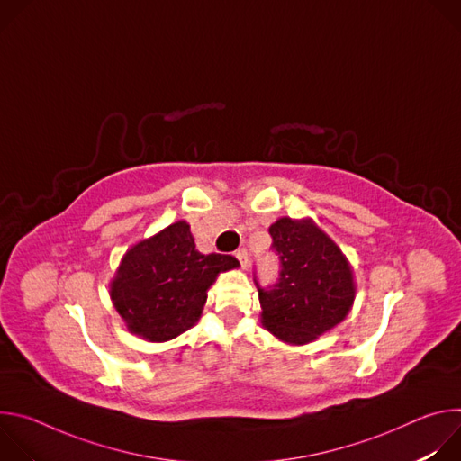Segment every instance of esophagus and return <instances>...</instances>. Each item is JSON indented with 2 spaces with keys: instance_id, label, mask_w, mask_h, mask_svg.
Masks as SVG:
<instances>
[{
  "instance_id": "obj_1",
  "label": "esophagus",
  "mask_w": 461,
  "mask_h": 461,
  "mask_svg": "<svg viewBox=\"0 0 461 461\" xmlns=\"http://www.w3.org/2000/svg\"><path fill=\"white\" fill-rule=\"evenodd\" d=\"M235 257L239 258L242 270H246V268H248V251H246L244 248H242V249H237V251H235Z\"/></svg>"
}]
</instances>
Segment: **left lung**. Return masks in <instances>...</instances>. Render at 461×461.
I'll use <instances>...</instances> for the list:
<instances>
[{
	"label": "left lung",
	"instance_id": "left-lung-1",
	"mask_svg": "<svg viewBox=\"0 0 461 461\" xmlns=\"http://www.w3.org/2000/svg\"><path fill=\"white\" fill-rule=\"evenodd\" d=\"M270 235L281 260V277L270 290L258 288L260 322L286 345L313 343L352 310V265L308 217H281L270 226Z\"/></svg>",
	"mask_w": 461,
	"mask_h": 461
}]
</instances>
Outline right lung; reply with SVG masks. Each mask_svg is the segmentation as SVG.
<instances>
[{
    "instance_id": "obj_1",
    "label": "right lung",
    "mask_w": 461,
    "mask_h": 461,
    "mask_svg": "<svg viewBox=\"0 0 461 461\" xmlns=\"http://www.w3.org/2000/svg\"><path fill=\"white\" fill-rule=\"evenodd\" d=\"M239 267L231 255L201 253L189 224L176 221L123 253L109 295L131 334L164 343L199 322L210 286Z\"/></svg>"
}]
</instances>
